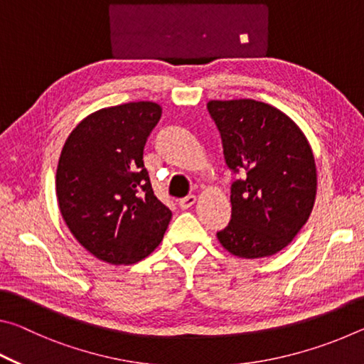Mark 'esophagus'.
I'll return each instance as SVG.
<instances>
[{"instance_id":"esophagus-1","label":"esophagus","mask_w":364,"mask_h":364,"mask_svg":"<svg viewBox=\"0 0 364 364\" xmlns=\"http://www.w3.org/2000/svg\"><path fill=\"white\" fill-rule=\"evenodd\" d=\"M196 204V196H188L184 199L178 200V205H180L181 210H188L189 207H193Z\"/></svg>"}]
</instances>
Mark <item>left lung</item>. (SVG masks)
<instances>
[{
  "label": "left lung",
  "mask_w": 364,
  "mask_h": 364,
  "mask_svg": "<svg viewBox=\"0 0 364 364\" xmlns=\"http://www.w3.org/2000/svg\"><path fill=\"white\" fill-rule=\"evenodd\" d=\"M226 165L242 180L231 186V221L217 232L239 258L278 254L297 236L315 205V156L291 117L254 100L208 101Z\"/></svg>",
  "instance_id": "1"
}]
</instances>
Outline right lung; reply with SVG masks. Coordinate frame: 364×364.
Returning a JSON list of instances; mask_svg holds the SVG:
<instances>
[{"label":"right lung","instance_id":"add662e5","mask_svg":"<svg viewBox=\"0 0 364 364\" xmlns=\"http://www.w3.org/2000/svg\"><path fill=\"white\" fill-rule=\"evenodd\" d=\"M162 107L151 101L100 109L73 128L56 171L59 210L73 237L110 264L141 262L162 242L171 212L144 168Z\"/></svg>","mask_w":364,"mask_h":364}]
</instances>
